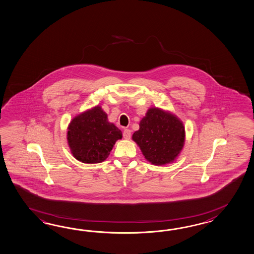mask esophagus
Instances as JSON below:
<instances>
[{
  "label": "esophagus",
  "instance_id": "34e87169",
  "mask_svg": "<svg viewBox=\"0 0 254 254\" xmlns=\"http://www.w3.org/2000/svg\"><path fill=\"white\" fill-rule=\"evenodd\" d=\"M130 130L129 129H125L124 131V139H126V140H129L130 138Z\"/></svg>",
  "mask_w": 254,
  "mask_h": 254
}]
</instances>
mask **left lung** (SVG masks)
Returning a JSON list of instances; mask_svg holds the SVG:
<instances>
[{
	"label": "left lung",
	"mask_w": 254,
	"mask_h": 254,
	"mask_svg": "<svg viewBox=\"0 0 254 254\" xmlns=\"http://www.w3.org/2000/svg\"><path fill=\"white\" fill-rule=\"evenodd\" d=\"M132 140L144 157L154 165L172 162L182 151L185 130L174 115L156 108L149 109L139 124Z\"/></svg>",
	"instance_id": "obj_1"
}]
</instances>
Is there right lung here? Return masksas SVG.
Listing matches in <instances>:
<instances>
[{"instance_id":"1","label":"right lung","mask_w":254,"mask_h":254,"mask_svg":"<svg viewBox=\"0 0 254 254\" xmlns=\"http://www.w3.org/2000/svg\"><path fill=\"white\" fill-rule=\"evenodd\" d=\"M122 138L121 130L108 122L107 114L98 106L72 119L67 132L72 155L86 164L104 161Z\"/></svg>"}]
</instances>
